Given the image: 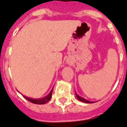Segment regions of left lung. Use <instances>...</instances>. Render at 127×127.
I'll return each instance as SVG.
<instances>
[{"mask_svg":"<svg viewBox=\"0 0 127 127\" xmlns=\"http://www.w3.org/2000/svg\"><path fill=\"white\" fill-rule=\"evenodd\" d=\"M75 95H76V98H77L78 99L79 101H82V102L86 103H92L95 102V101H91L87 100V99H86L85 98L80 97V96H79V95H78L76 91H75Z\"/></svg>","mask_w":127,"mask_h":127,"instance_id":"left-lung-1","label":"left lung"}]
</instances>
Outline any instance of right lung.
Wrapping results in <instances>:
<instances>
[{
	"label": "right lung",
	"mask_w": 127,
	"mask_h": 127,
	"mask_svg": "<svg viewBox=\"0 0 127 127\" xmlns=\"http://www.w3.org/2000/svg\"><path fill=\"white\" fill-rule=\"evenodd\" d=\"M53 89V88L51 89V91H50V93H49L47 96H45V97H44L42 98H39V99H33V98L26 97V96H25V95H23V96L27 100H28L29 101H30V102L33 103H35V104H44V103H46L47 102H48V101L51 99Z\"/></svg>",
	"instance_id": "obj_1"
}]
</instances>
